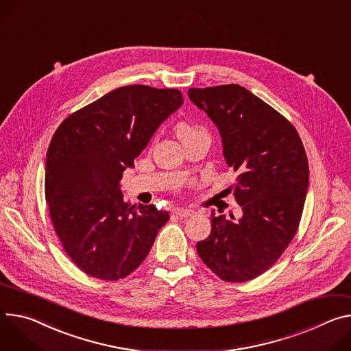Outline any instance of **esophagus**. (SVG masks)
<instances>
[{
	"label": "esophagus",
	"instance_id": "esophagus-1",
	"mask_svg": "<svg viewBox=\"0 0 351 351\" xmlns=\"http://www.w3.org/2000/svg\"><path fill=\"white\" fill-rule=\"evenodd\" d=\"M172 213L176 217H179V218H187V217H192L193 215L192 210H184V208H175Z\"/></svg>",
	"mask_w": 351,
	"mask_h": 351
}]
</instances>
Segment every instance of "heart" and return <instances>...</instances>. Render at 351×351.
<instances>
[{
    "label": "heart",
    "instance_id": "obj_1",
    "mask_svg": "<svg viewBox=\"0 0 351 351\" xmlns=\"http://www.w3.org/2000/svg\"><path fill=\"white\" fill-rule=\"evenodd\" d=\"M175 132H176V136L180 138L182 143H186L190 138H193V137L204 133L202 129H199L197 125L189 123V121H184V120H182L176 124Z\"/></svg>",
    "mask_w": 351,
    "mask_h": 351
}]
</instances>
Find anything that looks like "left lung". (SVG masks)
<instances>
[{
	"mask_svg": "<svg viewBox=\"0 0 351 351\" xmlns=\"http://www.w3.org/2000/svg\"><path fill=\"white\" fill-rule=\"evenodd\" d=\"M189 98L217 124L239 219L211 213L197 253L221 280L245 282L269 270L293 241L304 210L309 167L295 127L246 88H190Z\"/></svg>",
	"mask_w": 351,
	"mask_h": 351,
	"instance_id": "1",
	"label": "left lung"
}]
</instances>
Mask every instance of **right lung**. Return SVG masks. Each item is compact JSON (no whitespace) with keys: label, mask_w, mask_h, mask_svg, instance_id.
<instances>
[{"label":"right lung","mask_w":351,"mask_h":351,"mask_svg":"<svg viewBox=\"0 0 351 351\" xmlns=\"http://www.w3.org/2000/svg\"><path fill=\"white\" fill-rule=\"evenodd\" d=\"M183 104L179 89L120 86L57 127L46 158L45 193L54 231L85 274L114 281L147 258L169 219L154 204L123 200L125 168Z\"/></svg>","instance_id":"right-lung-1"}]
</instances>
